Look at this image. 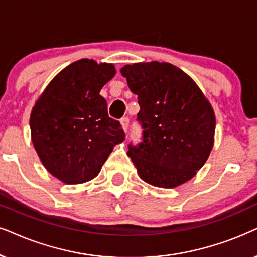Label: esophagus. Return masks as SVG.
<instances>
[{
	"label": "esophagus",
	"mask_w": 257,
	"mask_h": 257,
	"mask_svg": "<svg viewBox=\"0 0 257 257\" xmlns=\"http://www.w3.org/2000/svg\"><path fill=\"white\" fill-rule=\"evenodd\" d=\"M120 122H121V125H122V128L125 130V132H127L128 125H130V119L127 118V116H124V118H122L121 120H120Z\"/></svg>",
	"instance_id": "34e87169"
}]
</instances>
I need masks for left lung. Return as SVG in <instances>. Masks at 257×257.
Wrapping results in <instances>:
<instances>
[{"instance_id": "8db88e82", "label": "left lung", "mask_w": 257, "mask_h": 257, "mask_svg": "<svg viewBox=\"0 0 257 257\" xmlns=\"http://www.w3.org/2000/svg\"><path fill=\"white\" fill-rule=\"evenodd\" d=\"M120 72L141 107L142 142L130 143L127 152L141 178L168 189L188 182L214 145L211 105L194 80L171 63H135Z\"/></svg>"}]
</instances>
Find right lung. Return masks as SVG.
<instances>
[{"label": "right lung", "mask_w": 257, "mask_h": 257, "mask_svg": "<svg viewBox=\"0 0 257 257\" xmlns=\"http://www.w3.org/2000/svg\"><path fill=\"white\" fill-rule=\"evenodd\" d=\"M115 74L113 65L82 59L49 82L31 114L32 141L45 168L67 184L91 181L125 141L99 94Z\"/></svg>", "instance_id": "obj_1"}]
</instances>
